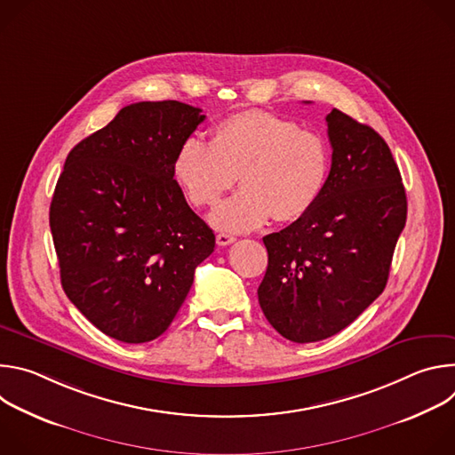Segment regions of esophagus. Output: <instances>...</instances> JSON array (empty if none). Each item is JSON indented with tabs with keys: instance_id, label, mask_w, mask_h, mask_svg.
<instances>
[{
	"instance_id": "34e87169",
	"label": "esophagus",
	"mask_w": 455,
	"mask_h": 455,
	"mask_svg": "<svg viewBox=\"0 0 455 455\" xmlns=\"http://www.w3.org/2000/svg\"><path fill=\"white\" fill-rule=\"evenodd\" d=\"M234 241H235V237H234L232 234H225V232H221V234H218V235H216V243H218L220 246L232 244Z\"/></svg>"
}]
</instances>
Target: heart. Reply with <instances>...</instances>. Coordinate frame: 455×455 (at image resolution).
<instances>
[{
	"mask_svg": "<svg viewBox=\"0 0 455 455\" xmlns=\"http://www.w3.org/2000/svg\"><path fill=\"white\" fill-rule=\"evenodd\" d=\"M331 171V149L322 135L286 116L246 109L212 127L211 142L185 139L172 174L190 205L211 207L239 174L243 188L221 202L211 223L225 232H248L272 216L288 223L318 202Z\"/></svg>",
	"mask_w": 455,
	"mask_h": 455,
	"instance_id": "heart-1",
	"label": "heart"
}]
</instances>
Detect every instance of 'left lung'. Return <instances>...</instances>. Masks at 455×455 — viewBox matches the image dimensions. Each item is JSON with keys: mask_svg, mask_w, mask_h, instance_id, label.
Listing matches in <instances>:
<instances>
[{"mask_svg": "<svg viewBox=\"0 0 455 455\" xmlns=\"http://www.w3.org/2000/svg\"><path fill=\"white\" fill-rule=\"evenodd\" d=\"M331 171L302 218L263 237L268 268L259 304L284 339L337 335L383 291L407 196L391 149L372 127L340 109L328 116Z\"/></svg>", "mask_w": 455, "mask_h": 455, "instance_id": "8db88e82", "label": "left lung"}]
</instances>
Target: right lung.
Wrapping results in <instances>:
<instances>
[{
	"instance_id": "right-lung-1",
	"label": "right lung",
	"mask_w": 455,
	"mask_h": 455,
	"mask_svg": "<svg viewBox=\"0 0 455 455\" xmlns=\"http://www.w3.org/2000/svg\"><path fill=\"white\" fill-rule=\"evenodd\" d=\"M204 120L178 100L129 104L64 162L50 205L60 284L115 340L160 337L214 251V232L172 174L180 144Z\"/></svg>"
}]
</instances>
